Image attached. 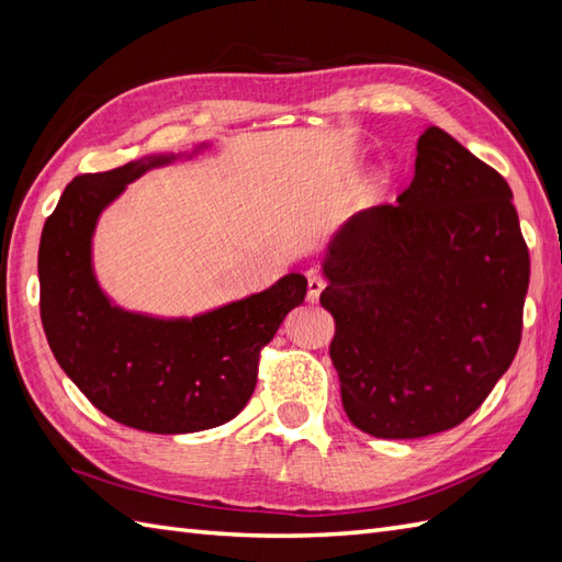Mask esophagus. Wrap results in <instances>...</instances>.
I'll use <instances>...</instances> for the list:
<instances>
[{
    "instance_id": "esophagus-1",
    "label": "esophagus",
    "mask_w": 562,
    "mask_h": 562,
    "mask_svg": "<svg viewBox=\"0 0 562 562\" xmlns=\"http://www.w3.org/2000/svg\"><path fill=\"white\" fill-rule=\"evenodd\" d=\"M324 288H326V282L318 278V274H312V278H308V284H306V300L308 302H318V296H321V292H324Z\"/></svg>"
}]
</instances>
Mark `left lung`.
Wrapping results in <instances>:
<instances>
[{
	"label": "left lung",
	"mask_w": 562,
	"mask_h": 562,
	"mask_svg": "<svg viewBox=\"0 0 562 562\" xmlns=\"http://www.w3.org/2000/svg\"><path fill=\"white\" fill-rule=\"evenodd\" d=\"M321 272L342 408L367 435L457 427L515 360L529 250L512 190L445 130L417 139L396 205L340 226Z\"/></svg>",
	"instance_id": "left-lung-1"
}]
</instances>
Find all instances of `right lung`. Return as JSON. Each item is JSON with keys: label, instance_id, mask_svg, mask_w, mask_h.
<instances>
[{"label": "right lung", "instance_id": "1", "mask_svg": "<svg viewBox=\"0 0 562 562\" xmlns=\"http://www.w3.org/2000/svg\"><path fill=\"white\" fill-rule=\"evenodd\" d=\"M205 149L202 142L77 176L43 226L38 280L47 345L101 413L142 432H202L241 413L256 389L260 348L306 296L300 272L195 316L130 312L103 292L93 270L101 214L139 176Z\"/></svg>", "mask_w": 562, "mask_h": 562}]
</instances>
